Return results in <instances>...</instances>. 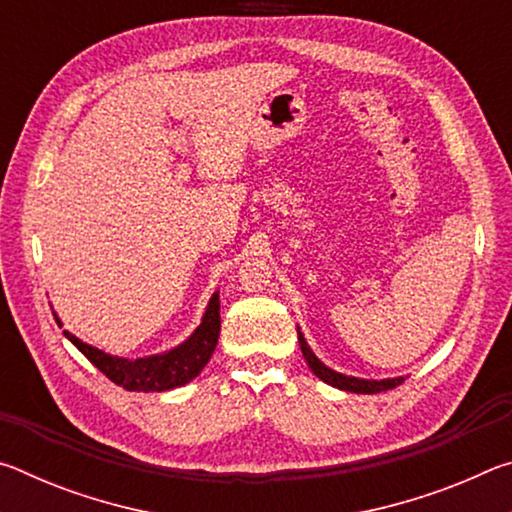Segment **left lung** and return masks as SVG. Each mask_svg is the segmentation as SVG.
I'll list each match as a JSON object with an SVG mask.
<instances>
[{"mask_svg":"<svg viewBox=\"0 0 512 512\" xmlns=\"http://www.w3.org/2000/svg\"><path fill=\"white\" fill-rule=\"evenodd\" d=\"M298 341H300V350H302V357L309 363L311 372L318 379H323L325 384L334 386V388H341V391H348V393H363V395H372V393H384V391H391V388L400 386L404 377H395V379H359V377H350V375H343V372H336L332 368H327L323 361H320L311 348L305 341V336L298 329Z\"/></svg>","mask_w":512,"mask_h":512,"instance_id":"left-lung-1","label":"left lung"}]
</instances>
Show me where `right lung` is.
Here are the masks:
<instances>
[{"mask_svg":"<svg viewBox=\"0 0 512 512\" xmlns=\"http://www.w3.org/2000/svg\"><path fill=\"white\" fill-rule=\"evenodd\" d=\"M221 302H219V291L210 298V305H207L201 325L194 329V334L183 341L178 348L162 354H151V357L142 359H124L115 357V354H108L94 345L83 343L76 339L74 334L63 332L69 341H72L76 348H79L90 363H94L103 375L110 381H115L117 386H124L126 391H137V393H162L171 391V388L185 386L194 377L201 375L205 363L210 361L212 352L216 348V341H219L221 332ZM56 323L60 318L54 314Z\"/></svg>","mask_w":512,"mask_h":512,"instance_id":"obj_1","label":"right lung"}]
</instances>
